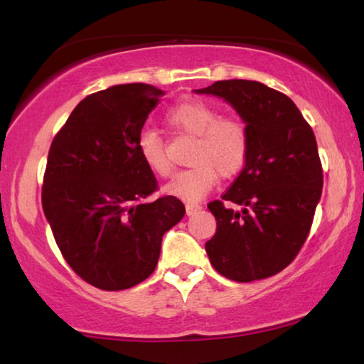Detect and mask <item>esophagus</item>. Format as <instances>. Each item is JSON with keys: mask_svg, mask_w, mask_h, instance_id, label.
<instances>
[{"mask_svg": "<svg viewBox=\"0 0 364 364\" xmlns=\"http://www.w3.org/2000/svg\"><path fill=\"white\" fill-rule=\"evenodd\" d=\"M200 210H202L200 203H196V202H187V203H186V212H187V215H193V213H198Z\"/></svg>", "mask_w": 364, "mask_h": 364, "instance_id": "esophagus-1", "label": "esophagus"}]
</instances>
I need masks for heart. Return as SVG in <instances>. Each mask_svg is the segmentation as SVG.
Here are the masks:
<instances>
[{"mask_svg":"<svg viewBox=\"0 0 364 364\" xmlns=\"http://www.w3.org/2000/svg\"><path fill=\"white\" fill-rule=\"evenodd\" d=\"M167 121L178 132L196 137L186 171L177 172L164 187L168 196L193 202L205 197L215 186L218 173L223 178L235 177L245 167L250 152L248 129L238 117L218 116L217 109L198 99H183L167 112ZM137 151L142 162L161 177L171 176L164 139L156 131L139 136Z\"/></svg>","mask_w":364,"mask_h":364,"instance_id":"heart-1","label":"heart"}]
</instances>
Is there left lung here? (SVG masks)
<instances>
[{"instance_id": "1", "label": "left lung", "mask_w": 364, "mask_h": 364, "mask_svg": "<svg viewBox=\"0 0 364 364\" xmlns=\"http://www.w3.org/2000/svg\"><path fill=\"white\" fill-rule=\"evenodd\" d=\"M198 94L230 102L247 122L245 167L208 203L217 232L205 243L212 267L233 282L277 275L295 260L321 197L323 167L310 124L290 97L257 81H217ZM230 203L242 207L233 211Z\"/></svg>"}]
</instances>
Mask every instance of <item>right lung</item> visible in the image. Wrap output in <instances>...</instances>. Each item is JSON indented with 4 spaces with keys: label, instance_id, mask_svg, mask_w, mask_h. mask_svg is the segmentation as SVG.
<instances>
[{
    "label": "right lung",
    "instance_id": "1",
    "mask_svg": "<svg viewBox=\"0 0 364 364\" xmlns=\"http://www.w3.org/2000/svg\"><path fill=\"white\" fill-rule=\"evenodd\" d=\"M162 94L142 82L89 94L49 147L44 215L68 265L101 290H127L151 277L164 233L186 215L177 197L149 200L159 183L137 151Z\"/></svg>",
    "mask_w": 364,
    "mask_h": 364
}]
</instances>
